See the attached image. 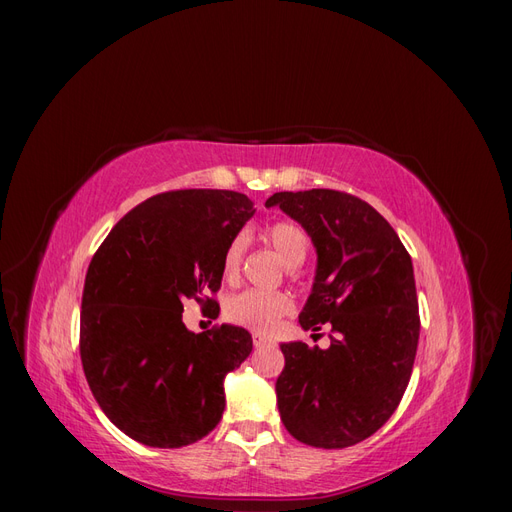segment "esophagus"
I'll return each mask as SVG.
<instances>
[{
  "instance_id": "34e87169",
  "label": "esophagus",
  "mask_w": 512,
  "mask_h": 512,
  "mask_svg": "<svg viewBox=\"0 0 512 512\" xmlns=\"http://www.w3.org/2000/svg\"><path fill=\"white\" fill-rule=\"evenodd\" d=\"M252 339H254V346L256 348H262V346H269L271 344V339L267 335H262V333H254Z\"/></svg>"
}]
</instances>
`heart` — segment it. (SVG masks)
<instances>
[{
    "instance_id": "heart-1",
    "label": "heart",
    "mask_w": 512,
    "mask_h": 512,
    "mask_svg": "<svg viewBox=\"0 0 512 512\" xmlns=\"http://www.w3.org/2000/svg\"><path fill=\"white\" fill-rule=\"evenodd\" d=\"M267 241L280 256L286 267H299L307 256V235L299 224L292 222H275L267 230ZM245 254V237L239 235L232 239L226 247L222 258L224 280L232 282L239 275L241 262ZM292 301L284 292H262V290H245L230 297L224 305V314L230 322L241 324L245 329L256 333H269L275 329L286 314H290Z\"/></svg>"
}]
</instances>
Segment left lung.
<instances>
[{
    "label": "left lung",
    "instance_id": "obj_1",
    "mask_svg": "<svg viewBox=\"0 0 512 512\" xmlns=\"http://www.w3.org/2000/svg\"><path fill=\"white\" fill-rule=\"evenodd\" d=\"M280 207L316 247V275L299 324H331V346L282 344L277 408L290 436L346 448L376 433L410 382L418 333L412 258L393 226L365 200L337 190L277 192Z\"/></svg>",
    "mask_w": 512,
    "mask_h": 512
}]
</instances>
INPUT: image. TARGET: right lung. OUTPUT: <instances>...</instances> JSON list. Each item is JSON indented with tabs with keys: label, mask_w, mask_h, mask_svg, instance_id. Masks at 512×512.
<instances>
[{
	"label": "right lung",
	"mask_w": 512,
	"mask_h": 512,
	"mask_svg": "<svg viewBox=\"0 0 512 512\" xmlns=\"http://www.w3.org/2000/svg\"><path fill=\"white\" fill-rule=\"evenodd\" d=\"M254 213L239 192H164L123 215L91 258L81 361L102 412L132 440L179 448L220 423L224 378L252 335L232 324L192 333L181 312L220 290L226 247Z\"/></svg>",
	"instance_id": "right-lung-1"
}]
</instances>
